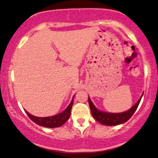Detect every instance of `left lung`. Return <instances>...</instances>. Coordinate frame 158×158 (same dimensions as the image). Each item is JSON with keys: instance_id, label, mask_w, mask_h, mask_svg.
I'll use <instances>...</instances> for the list:
<instances>
[{"instance_id": "1", "label": "left lung", "mask_w": 158, "mask_h": 158, "mask_svg": "<svg viewBox=\"0 0 158 158\" xmlns=\"http://www.w3.org/2000/svg\"><path fill=\"white\" fill-rule=\"evenodd\" d=\"M142 96H143V93L142 94L139 99L137 101V102L132 108H130V109L124 111V112L121 113H111L100 111L93 105V102L91 101L89 97H88V102H89V108H90L93 117L98 122H99L102 124L106 125V126H116V125L125 123L133 116L134 112L136 111L137 108L139 105Z\"/></svg>"}]
</instances>
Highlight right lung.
<instances>
[{
	"instance_id": "obj_1",
	"label": "right lung",
	"mask_w": 158,
	"mask_h": 158,
	"mask_svg": "<svg viewBox=\"0 0 158 158\" xmlns=\"http://www.w3.org/2000/svg\"><path fill=\"white\" fill-rule=\"evenodd\" d=\"M74 102V96H73L72 101L69 106L64 110L62 112L58 114L53 115L50 117H45V118H40V117L34 116V115L29 114L27 111H25L28 116L32 121L39 125V126L48 127V128H55V127H59L64 124L69 119L71 115V111Z\"/></svg>"
}]
</instances>
